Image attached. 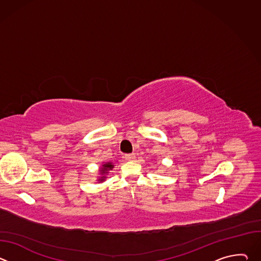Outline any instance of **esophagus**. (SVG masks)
<instances>
[{"label": "esophagus", "instance_id": "34e87169", "mask_svg": "<svg viewBox=\"0 0 261 261\" xmlns=\"http://www.w3.org/2000/svg\"><path fill=\"white\" fill-rule=\"evenodd\" d=\"M125 159L127 161H133L135 159V155L134 154H128V155H125Z\"/></svg>", "mask_w": 261, "mask_h": 261}]
</instances>
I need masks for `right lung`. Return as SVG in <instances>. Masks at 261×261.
I'll return each instance as SVG.
<instances>
[{
  "label": "right lung",
  "instance_id": "right-lung-1",
  "mask_svg": "<svg viewBox=\"0 0 261 261\" xmlns=\"http://www.w3.org/2000/svg\"><path fill=\"white\" fill-rule=\"evenodd\" d=\"M115 167L113 162H103L101 164V166L99 167V176L97 177V181L98 182H103L105 181L107 174L109 173V171L113 170V168Z\"/></svg>",
  "mask_w": 261,
  "mask_h": 261
}]
</instances>
